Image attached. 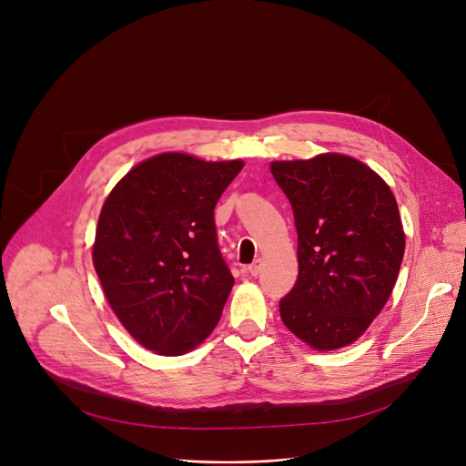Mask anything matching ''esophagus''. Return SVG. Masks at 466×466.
<instances>
[{"label":"esophagus","instance_id":"obj_1","mask_svg":"<svg viewBox=\"0 0 466 466\" xmlns=\"http://www.w3.org/2000/svg\"><path fill=\"white\" fill-rule=\"evenodd\" d=\"M262 266H264V259H262V258L254 259V264H250V266H248V273H250L252 277H256L259 271H262Z\"/></svg>","mask_w":466,"mask_h":466}]
</instances>
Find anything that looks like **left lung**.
<instances>
[{
	"label": "left lung",
	"mask_w": 466,
	"mask_h": 466,
	"mask_svg": "<svg viewBox=\"0 0 466 466\" xmlns=\"http://www.w3.org/2000/svg\"><path fill=\"white\" fill-rule=\"evenodd\" d=\"M269 168L298 231V279L279 302L281 319L313 350L350 346L398 281L405 233L396 197L375 170L340 153Z\"/></svg>",
	"instance_id": "left-lung-1"
}]
</instances>
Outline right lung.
I'll use <instances>...</instances> for the list:
<instances>
[{
    "instance_id": "obj_1",
    "label": "right lung",
    "mask_w": 466,
    "mask_h": 466,
    "mask_svg": "<svg viewBox=\"0 0 466 466\" xmlns=\"http://www.w3.org/2000/svg\"><path fill=\"white\" fill-rule=\"evenodd\" d=\"M243 166L160 153L103 202L93 266L118 321L158 356L195 350L221 318L235 279L218 248L214 208Z\"/></svg>"
}]
</instances>
